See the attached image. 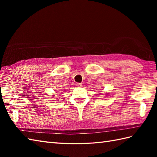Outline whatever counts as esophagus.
<instances>
[{"label": "esophagus", "mask_w": 157, "mask_h": 157, "mask_svg": "<svg viewBox=\"0 0 157 157\" xmlns=\"http://www.w3.org/2000/svg\"><path fill=\"white\" fill-rule=\"evenodd\" d=\"M75 86H76L78 88H82L83 85H82V84H80V83H76Z\"/></svg>", "instance_id": "esophagus-1"}]
</instances>
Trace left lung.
I'll use <instances>...</instances> for the list:
<instances>
[{
  "instance_id": "8db88e82",
  "label": "left lung",
  "mask_w": 157,
  "mask_h": 157,
  "mask_svg": "<svg viewBox=\"0 0 157 157\" xmlns=\"http://www.w3.org/2000/svg\"><path fill=\"white\" fill-rule=\"evenodd\" d=\"M106 94V95H107V94H109V93H106V94Z\"/></svg>"
}]
</instances>
